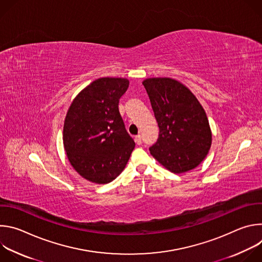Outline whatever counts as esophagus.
<instances>
[{
    "mask_svg": "<svg viewBox=\"0 0 262 262\" xmlns=\"http://www.w3.org/2000/svg\"><path fill=\"white\" fill-rule=\"evenodd\" d=\"M135 142L138 144V145H141L142 144V136L141 135H138L135 137Z\"/></svg>",
    "mask_w": 262,
    "mask_h": 262,
    "instance_id": "obj_1",
    "label": "esophagus"
}]
</instances>
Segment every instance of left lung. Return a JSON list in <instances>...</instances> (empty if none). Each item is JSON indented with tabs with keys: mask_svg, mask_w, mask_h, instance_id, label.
<instances>
[{
	"mask_svg": "<svg viewBox=\"0 0 262 262\" xmlns=\"http://www.w3.org/2000/svg\"><path fill=\"white\" fill-rule=\"evenodd\" d=\"M160 134L149 150L165 168L179 174L196 168L207 156L211 132L202 105L181 83L169 78L147 79Z\"/></svg>",
	"mask_w": 262,
	"mask_h": 262,
	"instance_id": "left-lung-1",
	"label": "left lung"
}]
</instances>
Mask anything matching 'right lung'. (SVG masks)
<instances>
[{
    "mask_svg": "<svg viewBox=\"0 0 262 262\" xmlns=\"http://www.w3.org/2000/svg\"><path fill=\"white\" fill-rule=\"evenodd\" d=\"M129 82L101 78L73 99L64 122L67 158L81 176L95 183L114 180L125 168L135 142L119 113V99Z\"/></svg>",
    "mask_w": 262,
    "mask_h": 262,
    "instance_id": "obj_1",
    "label": "right lung"
}]
</instances>
